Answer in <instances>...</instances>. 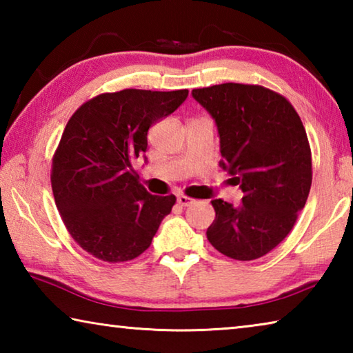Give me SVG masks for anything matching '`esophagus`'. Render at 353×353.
<instances>
[{"label": "esophagus", "mask_w": 353, "mask_h": 353, "mask_svg": "<svg viewBox=\"0 0 353 353\" xmlns=\"http://www.w3.org/2000/svg\"><path fill=\"white\" fill-rule=\"evenodd\" d=\"M193 199L191 198H187V196H179L177 198V204L181 205V207H190L191 204H193Z\"/></svg>", "instance_id": "esophagus-1"}]
</instances>
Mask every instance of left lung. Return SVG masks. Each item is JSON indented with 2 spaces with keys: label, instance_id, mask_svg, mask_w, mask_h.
Instances as JSON below:
<instances>
[{
  "label": "left lung",
  "instance_id": "1",
  "mask_svg": "<svg viewBox=\"0 0 353 353\" xmlns=\"http://www.w3.org/2000/svg\"><path fill=\"white\" fill-rule=\"evenodd\" d=\"M193 98L218 128L219 166L240 185L241 204L213 199L212 246L230 259H260L290 234L312 187L305 128L282 94L260 85L219 83Z\"/></svg>",
  "mask_w": 353,
  "mask_h": 353
}]
</instances>
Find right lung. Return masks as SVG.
I'll return each instance as SVG.
<instances>
[{"instance_id": "1", "label": "right lung", "mask_w": 353, "mask_h": 353, "mask_svg": "<svg viewBox=\"0 0 353 353\" xmlns=\"http://www.w3.org/2000/svg\"><path fill=\"white\" fill-rule=\"evenodd\" d=\"M188 90L128 88L87 101L70 118L52 159V194L70 235L97 259L134 260L151 246L176 196H154L132 162L146 160L148 130Z\"/></svg>"}]
</instances>
